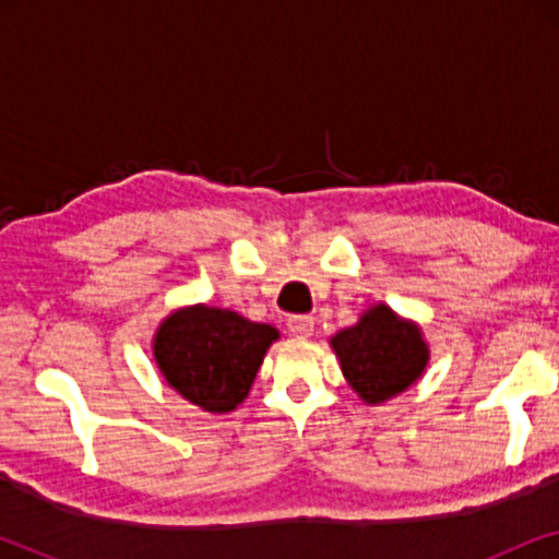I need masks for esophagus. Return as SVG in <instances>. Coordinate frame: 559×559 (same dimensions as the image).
<instances>
[{
    "instance_id": "1",
    "label": "esophagus",
    "mask_w": 559,
    "mask_h": 559,
    "mask_svg": "<svg viewBox=\"0 0 559 559\" xmlns=\"http://www.w3.org/2000/svg\"><path fill=\"white\" fill-rule=\"evenodd\" d=\"M287 328L295 338H310L312 328H316V320H312L310 316H293V318H287Z\"/></svg>"
}]
</instances>
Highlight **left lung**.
Returning <instances> with one entry per match:
<instances>
[{"label": "left lung", "instance_id": "1", "mask_svg": "<svg viewBox=\"0 0 559 559\" xmlns=\"http://www.w3.org/2000/svg\"><path fill=\"white\" fill-rule=\"evenodd\" d=\"M333 343L348 384L364 402H384L415 384L427 364L419 328L404 323L386 305H377Z\"/></svg>", "mask_w": 559, "mask_h": 559}]
</instances>
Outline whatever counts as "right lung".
Masks as SVG:
<instances>
[{
    "instance_id": "obj_1",
    "label": "right lung",
    "mask_w": 559,
    "mask_h": 559,
    "mask_svg": "<svg viewBox=\"0 0 559 559\" xmlns=\"http://www.w3.org/2000/svg\"><path fill=\"white\" fill-rule=\"evenodd\" d=\"M280 333L231 310L186 308L155 335V361L188 402L205 412H231L249 394L266 348Z\"/></svg>"
}]
</instances>
